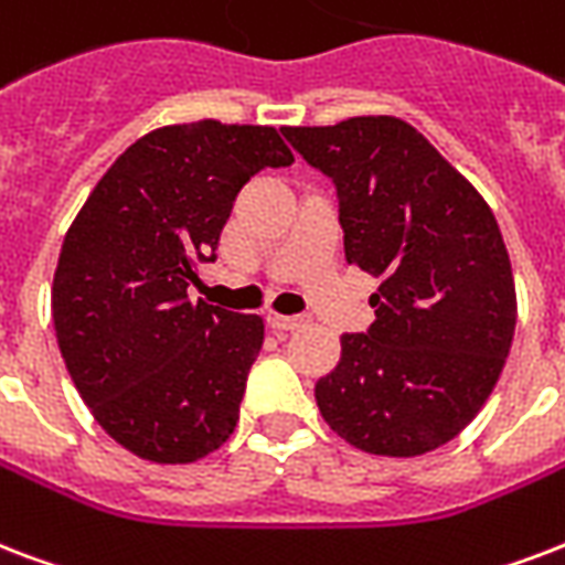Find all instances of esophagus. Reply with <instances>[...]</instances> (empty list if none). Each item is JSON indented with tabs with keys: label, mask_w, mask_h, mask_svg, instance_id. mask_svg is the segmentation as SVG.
Wrapping results in <instances>:
<instances>
[{
	"label": "esophagus",
	"mask_w": 565,
	"mask_h": 565,
	"mask_svg": "<svg viewBox=\"0 0 565 565\" xmlns=\"http://www.w3.org/2000/svg\"><path fill=\"white\" fill-rule=\"evenodd\" d=\"M266 322L278 331H290V329H301V326L308 322V317H299V313H296V317H284V313L278 311H269L266 313Z\"/></svg>",
	"instance_id": "34e87169"
}]
</instances>
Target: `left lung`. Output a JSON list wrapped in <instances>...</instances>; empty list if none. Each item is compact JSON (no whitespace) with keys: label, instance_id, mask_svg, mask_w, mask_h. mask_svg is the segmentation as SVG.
<instances>
[{"label":"left lung","instance_id":"1","mask_svg":"<svg viewBox=\"0 0 565 565\" xmlns=\"http://www.w3.org/2000/svg\"><path fill=\"white\" fill-rule=\"evenodd\" d=\"M338 186L347 264L379 278L376 322L340 338L317 406L373 456H424L471 424L515 331V281L483 195L391 115L281 127Z\"/></svg>","mask_w":565,"mask_h":565}]
</instances>
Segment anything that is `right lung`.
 Listing matches in <instances>:
<instances>
[{
	"mask_svg": "<svg viewBox=\"0 0 565 565\" xmlns=\"http://www.w3.org/2000/svg\"><path fill=\"white\" fill-rule=\"evenodd\" d=\"M275 127L195 120L129 145L64 234L53 326L94 420L129 454L189 465L225 445L264 317L189 301L236 192L290 166Z\"/></svg>",
	"mask_w": 565,
	"mask_h": 565,
	"instance_id": "1",
	"label": "right lung"
}]
</instances>
